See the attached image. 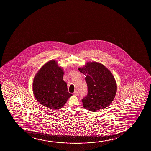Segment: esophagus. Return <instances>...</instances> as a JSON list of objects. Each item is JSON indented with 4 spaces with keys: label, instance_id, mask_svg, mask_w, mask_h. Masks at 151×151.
<instances>
[{
    "label": "esophagus",
    "instance_id": "obj_1",
    "mask_svg": "<svg viewBox=\"0 0 151 151\" xmlns=\"http://www.w3.org/2000/svg\"><path fill=\"white\" fill-rule=\"evenodd\" d=\"M74 94L75 95H76V96H77V95H78L79 93L78 91H77V90L75 91L74 92Z\"/></svg>",
    "mask_w": 151,
    "mask_h": 151
}]
</instances>
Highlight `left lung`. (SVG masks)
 <instances>
[{
  "label": "left lung",
  "mask_w": 151,
  "mask_h": 151,
  "mask_svg": "<svg viewBox=\"0 0 151 151\" xmlns=\"http://www.w3.org/2000/svg\"><path fill=\"white\" fill-rule=\"evenodd\" d=\"M86 76L88 92L82 99L85 109L94 112L107 107L114 101L117 90L116 80L105 66L97 62H88L78 68Z\"/></svg>",
  "instance_id": "obj_1"
}]
</instances>
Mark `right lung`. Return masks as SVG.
I'll return each mask as SVG.
<instances>
[{
	"instance_id": "add662e5",
	"label": "right lung",
	"mask_w": 151,
	"mask_h": 151,
	"mask_svg": "<svg viewBox=\"0 0 151 151\" xmlns=\"http://www.w3.org/2000/svg\"><path fill=\"white\" fill-rule=\"evenodd\" d=\"M64 74L63 68L54 60L46 62L37 73L32 90L42 105L52 109H61L72 95L68 92L67 84L63 80Z\"/></svg>"
}]
</instances>
